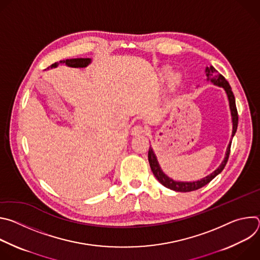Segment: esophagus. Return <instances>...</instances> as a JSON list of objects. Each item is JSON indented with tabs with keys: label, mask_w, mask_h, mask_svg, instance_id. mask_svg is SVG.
I'll return each instance as SVG.
<instances>
[{
	"label": "esophagus",
	"mask_w": 260,
	"mask_h": 260,
	"mask_svg": "<svg viewBox=\"0 0 260 260\" xmlns=\"http://www.w3.org/2000/svg\"><path fill=\"white\" fill-rule=\"evenodd\" d=\"M146 132V128L141 125V124H138V125H135L133 128H132V135L134 136H139V135H142Z\"/></svg>",
	"instance_id": "34e87169"
}]
</instances>
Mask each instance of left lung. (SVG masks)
I'll return each mask as SVG.
<instances>
[{
	"label": "left lung",
	"instance_id": "1",
	"mask_svg": "<svg viewBox=\"0 0 260 260\" xmlns=\"http://www.w3.org/2000/svg\"><path fill=\"white\" fill-rule=\"evenodd\" d=\"M206 75H207V80H210L215 85L223 87L228 93L229 101H230V107H231V111H232V116H233V125H234L233 126V137H234L237 132V128H238L239 116H238V110H237V106H236V99H235L234 92L232 90V87H231L230 83L228 82V80L223 76H222L221 74H219L218 71L213 66L206 68ZM231 145H232V142L230 143V145L228 147L226 156H225L224 160L222 161V164L220 165V167L216 171H214L211 175H209L206 178L202 179L201 181H197V182H177V181H174L171 178H169L161 171V169L157 162L156 156L154 155V152L151 148H149V151H148V160H149L152 173L154 174L156 179L164 185V186H166L167 188H170L172 190H175V191L189 192V191H193V190L204 187L205 185L210 183L218 174H220L222 171H223V169L225 168V166L228 164L229 157H230Z\"/></svg>",
	"mask_w": 260,
	"mask_h": 260
}]
</instances>
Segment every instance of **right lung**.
I'll return each mask as SVG.
<instances>
[{"label":"right lung","mask_w":260,"mask_h":260,"mask_svg":"<svg viewBox=\"0 0 260 260\" xmlns=\"http://www.w3.org/2000/svg\"><path fill=\"white\" fill-rule=\"evenodd\" d=\"M60 63H66L69 67L73 68H84L90 62V58H72V59H66V60H60ZM57 63H52L51 67H56Z\"/></svg>","instance_id":"obj_1"}]
</instances>
